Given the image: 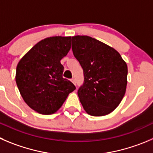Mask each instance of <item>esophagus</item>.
Listing matches in <instances>:
<instances>
[{"mask_svg": "<svg viewBox=\"0 0 153 153\" xmlns=\"http://www.w3.org/2000/svg\"><path fill=\"white\" fill-rule=\"evenodd\" d=\"M71 82H73V83H74V85H76V80H75V79H71Z\"/></svg>", "mask_w": 153, "mask_h": 153, "instance_id": "34e87169", "label": "esophagus"}]
</instances>
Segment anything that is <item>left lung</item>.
Listing matches in <instances>:
<instances>
[{
	"label": "left lung",
	"mask_w": 153,
	"mask_h": 153,
	"mask_svg": "<svg viewBox=\"0 0 153 153\" xmlns=\"http://www.w3.org/2000/svg\"><path fill=\"white\" fill-rule=\"evenodd\" d=\"M72 50L83 69L77 94L85 111L93 116L113 112L126 94V62L113 47L88 36L72 37Z\"/></svg>",
	"instance_id": "left-lung-1"
}]
</instances>
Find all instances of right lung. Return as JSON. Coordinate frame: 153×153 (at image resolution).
Here are the masks:
<instances>
[{"instance_id": "right-lung-1", "label": "right lung", "mask_w": 153, "mask_h": 153, "mask_svg": "<svg viewBox=\"0 0 153 153\" xmlns=\"http://www.w3.org/2000/svg\"><path fill=\"white\" fill-rule=\"evenodd\" d=\"M71 37H47L38 42L19 62L16 82L25 102L43 115L55 113L76 89L62 77L61 60L71 49Z\"/></svg>"}]
</instances>
